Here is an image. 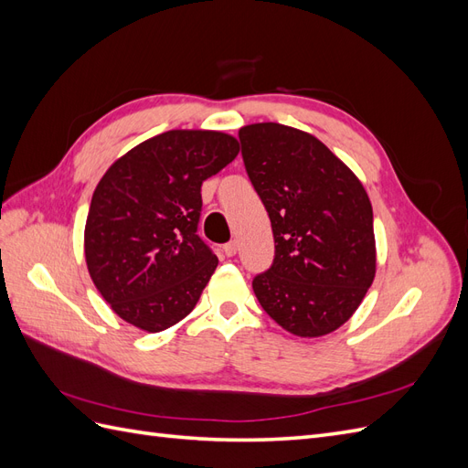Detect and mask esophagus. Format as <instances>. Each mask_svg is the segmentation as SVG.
Returning <instances> with one entry per match:
<instances>
[{"label":"esophagus","mask_w":468,"mask_h":468,"mask_svg":"<svg viewBox=\"0 0 468 468\" xmlns=\"http://www.w3.org/2000/svg\"><path fill=\"white\" fill-rule=\"evenodd\" d=\"M236 251H238V244L234 242V239H232V242H229V244H224V253H226V256H229V258L236 256Z\"/></svg>","instance_id":"34e87169"}]
</instances>
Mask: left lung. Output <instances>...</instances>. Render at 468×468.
<instances>
[{
	"label": "left lung",
	"instance_id": "obj_1",
	"mask_svg": "<svg viewBox=\"0 0 468 468\" xmlns=\"http://www.w3.org/2000/svg\"><path fill=\"white\" fill-rule=\"evenodd\" d=\"M238 136L275 239L273 263L253 277V292L287 332L330 334L356 313L375 279L369 197L313 134L258 122Z\"/></svg>",
	"mask_w": 468,
	"mask_h": 468
}]
</instances>
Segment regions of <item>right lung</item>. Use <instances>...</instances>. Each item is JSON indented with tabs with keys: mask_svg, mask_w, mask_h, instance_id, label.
I'll use <instances>...</instances> for the list:
<instances>
[{
	"mask_svg": "<svg viewBox=\"0 0 468 468\" xmlns=\"http://www.w3.org/2000/svg\"><path fill=\"white\" fill-rule=\"evenodd\" d=\"M215 131H167L112 164L93 191L86 261L97 291L136 328L162 332L186 318L218 258L197 234L201 186L238 155Z\"/></svg>",
	"mask_w": 468,
	"mask_h": 468,
	"instance_id": "obj_1",
	"label": "right lung"
}]
</instances>
